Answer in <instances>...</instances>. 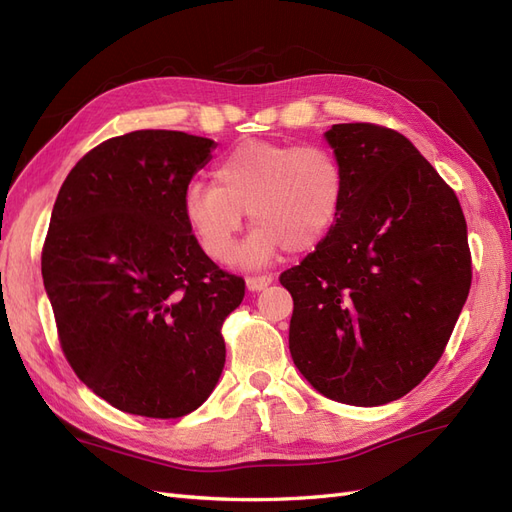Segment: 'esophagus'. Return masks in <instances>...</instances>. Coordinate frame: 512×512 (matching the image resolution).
Returning a JSON list of instances; mask_svg holds the SVG:
<instances>
[{
  "label": "esophagus",
  "mask_w": 512,
  "mask_h": 512,
  "mask_svg": "<svg viewBox=\"0 0 512 512\" xmlns=\"http://www.w3.org/2000/svg\"><path fill=\"white\" fill-rule=\"evenodd\" d=\"M271 282H273V275H250V277H247V280H245L247 288H250L252 292L265 290Z\"/></svg>",
  "instance_id": "1"
}]
</instances>
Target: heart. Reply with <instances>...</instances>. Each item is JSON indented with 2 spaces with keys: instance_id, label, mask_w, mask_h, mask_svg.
<instances>
[{
  "instance_id": "heart-1",
  "label": "heart",
  "mask_w": 512,
  "mask_h": 512,
  "mask_svg": "<svg viewBox=\"0 0 512 512\" xmlns=\"http://www.w3.org/2000/svg\"><path fill=\"white\" fill-rule=\"evenodd\" d=\"M346 170L329 147L247 141L213 168V185L192 183L183 198L185 220L200 247L218 262L235 256L243 213L258 228L241 252L262 265L277 252L318 247L342 213Z\"/></svg>"
}]
</instances>
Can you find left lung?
<instances>
[{
	"label": "left lung",
	"instance_id": "left-lung-1",
	"mask_svg": "<svg viewBox=\"0 0 512 512\" xmlns=\"http://www.w3.org/2000/svg\"><path fill=\"white\" fill-rule=\"evenodd\" d=\"M346 170L335 226L280 275L290 354L324 397L382 406L436 367L472 284L459 200L404 134L378 123L327 132Z\"/></svg>",
	"mask_w": 512,
	"mask_h": 512
}]
</instances>
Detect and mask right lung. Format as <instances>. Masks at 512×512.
Instances as JSON below:
<instances>
[{"mask_svg": "<svg viewBox=\"0 0 512 512\" xmlns=\"http://www.w3.org/2000/svg\"><path fill=\"white\" fill-rule=\"evenodd\" d=\"M211 138L136 130L76 162L42 245V280L74 374L113 408L179 418L218 382L222 324L245 280L203 252L183 198Z\"/></svg>", "mask_w": 512, "mask_h": 512, "instance_id": "1", "label": "right lung"}]
</instances>
